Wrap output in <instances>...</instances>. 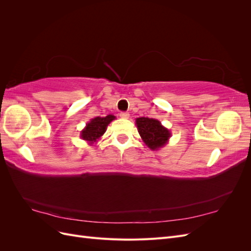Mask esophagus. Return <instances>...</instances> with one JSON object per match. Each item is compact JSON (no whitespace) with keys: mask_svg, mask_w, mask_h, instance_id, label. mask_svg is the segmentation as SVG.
I'll return each mask as SVG.
<instances>
[{"mask_svg":"<svg viewBox=\"0 0 251 251\" xmlns=\"http://www.w3.org/2000/svg\"><path fill=\"white\" fill-rule=\"evenodd\" d=\"M119 116H120L121 118H124V119H127L128 117H130V114H128L127 112H121V113L119 114Z\"/></svg>","mask_w":251,"mask_h":251,"instance_id":"1","label":"esophagus"}]
</instances>
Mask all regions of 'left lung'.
Returning <instances> with one entry per match:
<instances>
[{"label":"left lung","instance_id":"1","mask_svg":"<svg viewBox=\"0 0 251 251\" xmlns=\"http://www.w3.org/2000/svg\"><path fill=\"white\" fill-rule=\"evenodd\" d=\"M136 126L143 142L153 151L164 147L171 137V132L157 119L139 117L136 119Z\"/></svg>","mask_w":251,"mask_h":251}]
</instances>
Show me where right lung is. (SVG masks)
I'll list each match as a JSON object with an SVG mask.
<instances>
[{
    "instance_id": "obj_1",
    "label": "right lung",
    "mask_w": 251,
    "mask_h": 251,
    "mask_svg": "<svg viewBox=\"0 0 251 251\" xmlns=\"http://www.w3.org/2000/svg\"><path fill=\"white\" fill-rule=\"evenodd\" d=\"M115 119V116L108 115L105 117H95L91 119L90 123L87 124L86 127L83 128L80 133V137L89 142V144H92L100 139L101 136L104 134L107 126L112 120Z\"/></svg>"
}]
</instances>
